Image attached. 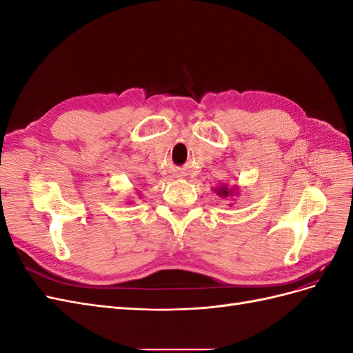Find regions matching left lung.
Returning a JSON list of instances; mask_svg holds the SVG:
<instances>
[{"label":"left lung","instance_id":"1","mask_svg":"<svg viewBox=\"0 0 353 353\" xmlns=\"http://www.w3.org/2000/svg\"><path fill=\"white\" fill-rule=\"evenodd\" d=\"M213 191H215V193L219 197H222V199H227V197H231L234 194H237V188H228L227 185H221V187L215 188Z\"/></svg>","mask_w":353,"mask_h":353}]
</instances>
